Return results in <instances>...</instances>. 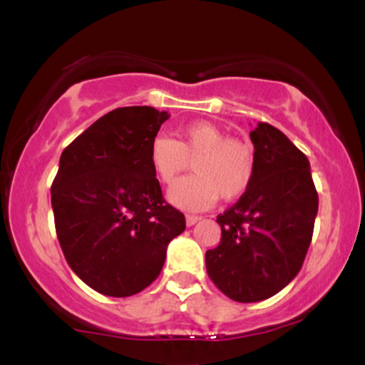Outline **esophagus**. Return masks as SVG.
<instances>
[{
	"instance_id": "1",
	"label": "esophagus",
	"mask_w": 365,
	"mask_h": 365,
	"mask_svg": "<svg viewBox=\"0 0 365 365\" xmlns=\"http://www.w3.org/2000/svg\"><path fill=\"white\" fill-rule=\"evenodd\" d=\"M199 220H200V217H199V216H194V215H187V216H185V223H187V226H194Z\"/></svg>"
}]
</instances>
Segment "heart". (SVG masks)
I'll use <instances>...</instances> for the list:
<instances>
[{
    "label": "heart",
    "mask_w": 365,
    "mask_h": 365,
    "mask_svg": "<svg viewBox=\"0 0 365 365\" xmlns=\"http://www.w3.org/2000/svg\"><path fill=\"white\" fill-rule=\"evenodd\" d=\"M177 140L159 135L149 150L150 166L165 185H173L188 166L195 175L170 190L168 199L185 211H202L217 199L244 195L255 175L254 149L244 140L226 139L217 125L206 120L177 128Z\"/></svg>",
    "instance_id": "heart-1"
}]
</instances>
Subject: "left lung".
Here are the masks:
<instances>
[{
	"instance_id": "obj_1",
	"label": "left lung",
	"mask_w": 365,
	"mask_h": 365,
	"mask_svg": "<svg viewBox=\"0 0 365 365\" xmlns=\"http://www.w3.org/2000/svg\"><path fill=\"white\" fill-rule=\"evenodd\" d=\"M255 175L217 216L221 242L206 252L212 283L235 302H261L283 290L302 267L312 240L317 199L309 159L269 123L250 132Z\"/></svg>"
}]
</instances>
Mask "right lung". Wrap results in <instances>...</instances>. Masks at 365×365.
I'll return each instance as SVG.
<instances>
[{
	"label": "right lung",
	"mask_w": 365,
	"mask_h": 365,
	"mask_svg": "<svg viewBox=\"0 0 365 365\" xmlns=\"http://www.w3.org/2000/svg\"><path fill=\"white\" fill-rule=\"evenodd\" d=\"M170 118L150 106L116 108L61 153L51 185L66 262L92 290L130 297L158 278L166 249L185 230L168 204L149 150Z\"/></svg>",
	"instance_id": "add662e5"
}]
</instances>
